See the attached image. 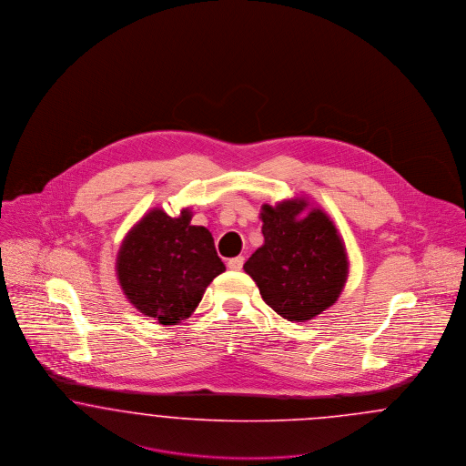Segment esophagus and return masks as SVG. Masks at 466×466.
<instances>
[{
	"instance_id": "esophagus-1",
	"label": "esophagus",
	"mask_w": 466,
	"mask_h": 466,
	"mask_svg": "<svg viewBox=\"0 0 466 466\" xmlns=\"http://www.w3.org/2000/svg\"><path fill=\"white\" fill-rule=\"evenodd\" d=\"M243 264L244 257H234V258H230V260L227 262V266H228V268H232V270H241Z\"/></svg>"
}]
</instances>
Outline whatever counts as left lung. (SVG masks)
Here are the masks:
<instances>
[{"label":"left lung","instance_id":"left-lung-1","mask_svg":"<svg viewBox=\"0 0 466 466\" xmlns=\"http://www.w3.org/2000/svg\"><path fill=\"white\" fill-rule=\"evenodd\" d=\"M306 199L262 206L264 244L248 258L268 308L289 321H308L333 306L348 279V253L330 217Z\"/></svg>","mask_w":466,"mask_h":466}]
</instances>
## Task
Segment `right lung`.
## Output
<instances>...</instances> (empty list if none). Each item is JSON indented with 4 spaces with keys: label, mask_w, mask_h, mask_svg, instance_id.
<instances>
[{
    "label": "right lung",
    "mask_w": 466,
    "mask_h": 466,
    "mask_svg": "<svg viewBox=\"0 0 466 466\" xmlns=\"http://www.w3.org/2000/svg\"><path fill=\"white\" fill-rule=\"evenodd\" d=\"M187 208L171 218L148 211L127 232L116 255V278L136 309L160 325L190 318L208 285L225 270L206 227Z\"/></svg>",
    "instance_id": "obj_1"
}]
</instances>
